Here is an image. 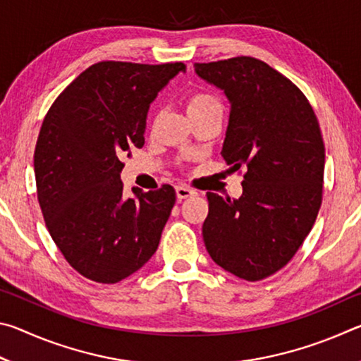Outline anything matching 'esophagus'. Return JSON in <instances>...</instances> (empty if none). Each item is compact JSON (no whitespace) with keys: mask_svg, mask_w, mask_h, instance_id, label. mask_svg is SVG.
Segmentation results:
<instances>
[{"mask_svg":"<svg viewBox=\"0 0 361 361\" xmlns=\"http://www.w3.org/2000/svg\"><path fill=\"white\" fill-rule=\"evenodd\" d=\"M197 192L194 191V189L188 188L186 185H178L176 186V197H178L180 200L181 199H188V197H192V195H195Z\"/></svg>","mask_w":361,"mask_h":361,"instance_id":"1","label":"esophagus"}]
</instances>
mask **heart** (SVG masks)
<instances>
[{
  "mask_svg": "<svg viewBox=\"0 0 361 361\" xmlns=\"http://www.w3.org/2000/svg\"><path fill=\"white\" fill-rule=\"evenodd\" d=\"M216 106H221V105H219L216 97L209 92H192L186 100L188 114H197V113L205 111V109L216 108Z\"/></svg>",
  "mask_w": 361,
  "mask_h": 361,
  "instance_id": "b5f03b06",
  "label": "heart"
}]
</instances>
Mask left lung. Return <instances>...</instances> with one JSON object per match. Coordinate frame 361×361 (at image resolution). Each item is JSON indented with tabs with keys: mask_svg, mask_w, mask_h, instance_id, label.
<instances>
[{
	"mask_svg": "<svg viewBox=\"0 0 361 361\" xmlns=\"http://www.w3.org/2000/svg\"><path fill=\"white\" fill-rule=\"evenodd\" d=\"M194 68L228 97L221 156L234 170L245 167L239 199L207 192L205 248L224 271L256 282L288 264L319 215L325 170L319 121L301 90L258 59Z\"/></svg>",
	"mask_w": 361,
	"mask_h": 361,
	"instance_id": "8db88e82",
	"label": "left lung"
}]
</instances>
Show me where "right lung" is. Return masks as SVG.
<instances>
[{"instance_id":"right-lung-1","label":"right lung","mask_w":361,"mask_h":361,"mask_svg":"<svg viewBox=\"0 0 361 361\" xmlns=\"http://www.w3.org/2000/svg\"><path fill=\"white\" fill-rule=\"evenodd\" d=\"M181 62H99L49 108L35 148V178L49 234L85 279L118 283L157 250L175 205L164 185L126 199L122 157L145 145L146 116Z\"/></svg>"}]
</instances>
